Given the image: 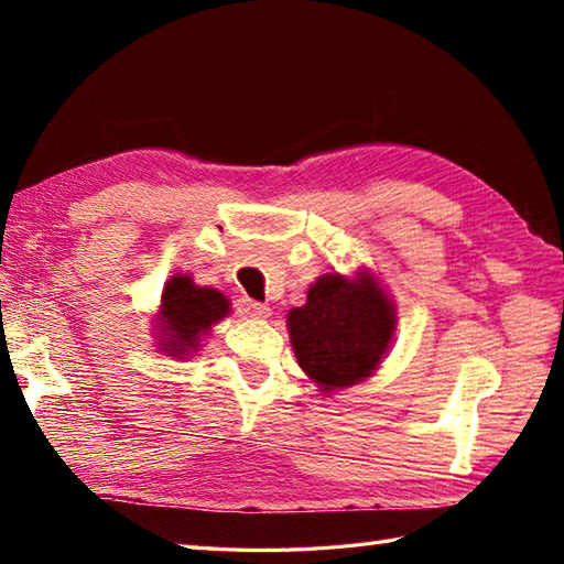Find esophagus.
<instances>
[{
	"instance_id": "1",
	"label": "esophagus",
	"mask_w": 564,
	"mask_h": 564,
	"mask_svg": "<svg viewBox=\"0 0 564 564\" xmlns=\"http://www.w3.org/2000/svg\"><path fill=\"white\" fill-rule=\"evenodd\" d=\"M238 313H241L243 318H253V321H265L271 316V308L265 303L259 301H251V299H241L238 301Z\"/></svg>"
}]
</instances>
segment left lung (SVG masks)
<instances>
[{
  "mask_svg": "<svg viewBox=\"0 0 564 564\" xmlns=\"http://www.w3.org/2000/svg\"><path fill=\"white\" fill-rule=\"evenodd\" d=\"M295 360L323 395H333L376 373L395 338L398 313L376 273H323L308 299L289 311Z\"/></svg>",
  "mask_w": 564,
  "mask_h": 564,
  "instance_id": "obj_1",
  "label": "left lung"
}]
</instances>
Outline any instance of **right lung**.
I'll return each mask as SVG.
<instances>
[{"label":"right lung","instance_id":"1","mask_svg":"<svg viewBox=\"0 0 564 564\" xmlns=\"http://www.w3.org/2000/svg\"><path fill=\"white\" fill-rule=\"evenodd\" d=\"M226 316H231V301L221 291L196 285L188 273H174L164 283L154 313L156 348L178 360L196 356L204 338Z\"/></svg>","mask_w":564,"mask_h":564}]
</instances>
